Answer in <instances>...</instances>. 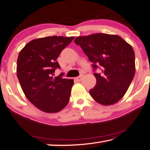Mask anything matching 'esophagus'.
<instances>
[{
	"label": "esophagus",
	"mask_w": 150,
	"mask_h": 150,
	"mask_svg": "<svg viewBox=\"0 0 150 150\" xmlns=\"http://www.w3.org/2000/svg\"><path fill=\"white\" fill-rule=\"evenodd\" d=\"M82 76L80 75V76H79L76 78V80H77V81L80 82V81H81V80H82Z\"/></svg>",
	"instance_id": "34e87169"
}]
</instances>
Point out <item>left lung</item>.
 <instances>
[{
	"label": "left lung",
	"instance_id": "1",
	"mask_svg": "<svg viewBox=\"0 0 150 150\" xmlns=\"http://www.w3.org/2000/svg\"><path fill=\"white\" fill-rule=\"evenodd\" d=\"M92 62L96 85L89 91L97 102L104 105L116 103L124 96L135 72L133 47L117 35L94 34L74 40ZM99 68L100 73L96 70Z\"/></svg>",
	"mask_w": 150,
	"mask_h": 150
}]
</instances>
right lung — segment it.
<instances>
[{"instance_id":"obj_1","label":"right lung","mask_w":150,"mask_h":150,"mask_svg":"<svg viewBox=\"0 0 150 150\" xmlns=\"http://www.w3.org/2000/svg\"><path fill=\"white\" fill-rule=\"evenodd\" d=\"M74 37L48 36L34 39L19 52L17 76L21 88L31 103L39 110L55 113L64 108L70 100L74 80L63 79L57 59Z\"/></svg>"}]
</instances>
